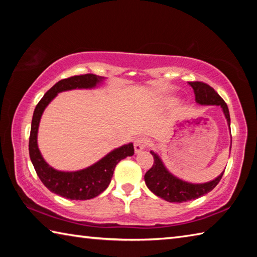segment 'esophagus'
Returning <instances> with one entry per match:
<instances>
[{"mask_svg":"<svg viewBox=\"0 0 257 257\" xmlns=\"http://www.w3.org/2000/svg\"><path fill=\"white\" fill-rule=\"evenodd\" d=\"M147 146H149V141H147V139L144 138V137L137 138L136 141H135V143H134L135 152H136V153H139V152H142L143 150H145Z\"/></svg>","mask_w":257,"mask_h":257,"instance_id":"1","label":"esophagus"}]
</instances>
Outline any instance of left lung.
I'll list each match as a JSON object with an SVG mask.
<instances>
[{
	"label": "left lung",
	"instance_id": "8db88e82",
	"mask_svg": "<svg viewBox=\"0 0 257 257\" xmlns=\"http://www.w3.org/2000/svg\"><path fill=\"white\" fill-rule=\"evenodd\" d=\"M188 84L193 87L195 99L201 105H220L224 113L225 119L230 127V114L227 104L222 97L217 94L210 85L203 81H190ZM231 150V147H230ZM154 158V163L149 171L145 173V184L152 193L156 196L170 203H184L204 196L219 184L224 171L214 180L205 184H190L171 175L164 167L160 156L151 151Z\"/></svg>",
	"mask_w": 257,
	"mask_h": 257
}]
</instances>
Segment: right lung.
I'll list each match as a JSON object with an SVG mask.
<instances>
[{
    "instance_id": "right-lung-1",
    "label": "right lung",
    "mask_w": 257,
    "mask_h": 257,
    "mask_svg": "<svg viewBox=\"0 0 257 257\" xmlns=\"http://www.w3.org/2000/svg\"><path fill=\"white\" fill-rule=\"evenodd\" d=\"M104 79V77H99L93 73L86 75L72 76L56 82V84L46 92L38 104L35 107L32 128H30L29 136V156L35 168L38 178L44 184L47 189L52 193L68 199L75 201H85L98 196L103 193L110 185L113 171L115 165L121 160L127 156L134 155V145L129 143L112 151L102 160H99L90 167L82 169L79 171L64 172L55 170L43 159L40 150L37 146V132L40 125L41 116L44 112L45 107L53 99L58 93L70 90L76 88H93Z\"/></svg>"
}]
</instances>
